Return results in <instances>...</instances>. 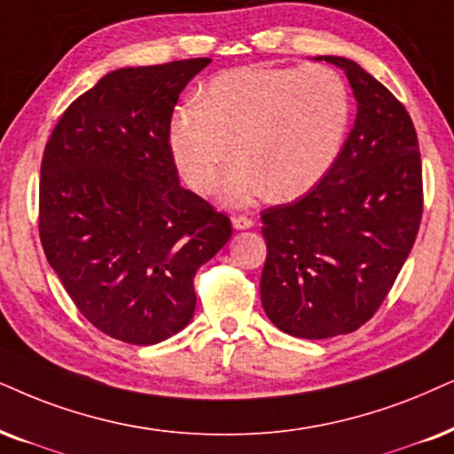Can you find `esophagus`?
Returning <instances> with one entry per match:
<instances>
[{"label":"esophagus","instance_id":"1","mask_svg":"<svg viewBox=\"0 0 454 454\" xmlns=\"http://www.w3.org/2000/svg\"><path fill=\"white\" fill-rule=\"evenodd\" d=\"M232 226L237 228V231H247V228L254 226V220L243 214H237V215H232Z\"/></svg>","mask_w":454,"mask_h":454}]
</instances>
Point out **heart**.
<instances>
[{
	"mask_svg": "<svg viewBox=\"0 0 454 454\" xmlns=\"http://www.w3.org/2000/svg\"><path fill=\"white\" fill-rule=\"evenodd\" d=\"M349 123L348 85L329 67H240L211 79L200 102L177 108L169 145L186 184L211 194L234 148L222 197L247 205L312 191L333 168Z\"/></svg>",
	"mask_w": 454,
	"mask_h": 454,
	"instance_id": "heart-1",
	"label": "heart"
}]
</instances>
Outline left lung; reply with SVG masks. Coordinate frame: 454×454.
<instances>
[{
	"label": "left lung",
	"instance_id": "left-lung-1",
	"mask_svg": "<svg viewBox=\"0 0 454 454\" xmlns=\"http://www.w3.org/2000/svg\"><path fill=\"white\" fill-rule=\"evenodd\" d=\"M346 71L356 121L312 191L262 211L268 255L260 294L268 318L303 340L360 329L403 270L423 215L421 153L403 102L356 62Z\"/></svg>",
	"mask_w": 454,
	"mask_h": 454
}]
</instances>
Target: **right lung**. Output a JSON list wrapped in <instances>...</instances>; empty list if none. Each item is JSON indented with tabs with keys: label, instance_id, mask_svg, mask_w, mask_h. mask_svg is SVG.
<instances>
[{
	"label": "right lung",
	"instance_id": "obj_1",
	"mask_svg": "<svg viewBox=\"0 0 454 454\" xmlns=\"http://www.w3.org/2000/svg\"><path fill=\"white\" fill-rule=\"evenodd\" d=\"M209 59L129 67L71 102L39 180V239L96 329L153 346L191 323L194 274L228 239L226 214L177 180L169 145L180 91Z\"/></svg>",
	"mask_w": 454,
	"mask_h": 454
}]
</instances>
